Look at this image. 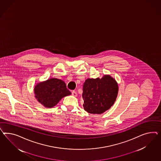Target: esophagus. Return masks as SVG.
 I'll use <instances>...</instances> for the list:
<instances>
[{
    "mask_svg": "<svg viewBox=\"0 0 161 161\" xmlns=\"http://www.w3.org/2000/svg\"><path fill=\"white\" fill-rule=\"evenodd\" d=\"M72 96H74V97H77V93L75 91H73L72 92Z\"/></svg>",
    "mask_w": 161,
    "mask_h": 161,
    "instance_id": "obj_1",
    "label": "esophagus"
}]
</instances>
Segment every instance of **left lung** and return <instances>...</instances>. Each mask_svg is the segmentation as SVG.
Returning <instances> with one entry per match:
<instances>
[{"label":"left lung","mask_w":161,"mask_h":161,"mask_svg":"<svg viewBox=\"0 0 161 161\" xmlns=\"http://www.w3.org/2000/svg\"><path fill=\"white\" fill-rule=\"evenodd\" d=\"M118 93L117 82L109 74L101 78H87L83 84V107L88 113H104L113 105Z\"/></svg>","instance_id":"8db88e82"}]
</instances>
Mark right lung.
Here are the masks:
<instances>
[{
    "mask_svg": "<svg viewBox=\"0 0 161 161\" xmlns=\"http://www.w3.org/2000/svg\"><path fill=\"white\" fill-rule=\"evenodd\" d=\"M35 97L46 108H52L65 96L71 93L65 83L60 79L51 78L37 83L34 88Z\"/></svg>",
    "mask_w": 161,
    "mask_h": 161,
    "instance_id": "right-lung-1",
    "label": "right lung"
}]
</instances>
